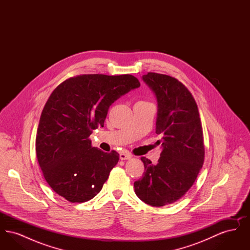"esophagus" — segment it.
<instances>
[{"instance_id": "34e87169", "label": "esophagus", "mask_w": 250, "mask_h": 250, "mask_svg": "<svg viewBox=\"0 0 250 250\" xmlns=\"http://www.w3.org/2000/svg\"><path fill=\"white\" fill-rule=\"evenodd\" d=\"M131 156L125 153H121L120 154V159L121 160H127V159H130Z\"/></svg>"}]
</instances>
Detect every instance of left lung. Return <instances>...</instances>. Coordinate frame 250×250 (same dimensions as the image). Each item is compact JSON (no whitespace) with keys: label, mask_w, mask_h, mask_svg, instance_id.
<instances>
[{"label":"left lung","mask_w":250,"mask_h":250,"mask_svg":"<svg viewBox=\"0 0 250 250\" xmlns=\"http://www.w3.org/2000/svg\"><path fill=\"white\" fill-rule=\"evenodd\" d=\"M157 102L155 133L161 154L154 165L142 157L144 175L134 183L143 202L160 207L182 198L194 184L204 161L202 124L195 99L178 80L157 73L143 75Z\"/></svg>","instance_id":"8db88e82"}]
</instances>
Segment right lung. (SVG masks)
Instances as JSON below:
<instances>
[{"label":"right lung","mask_w":250,"mask_h":250,"mask_svg":"<svg viewBox=\"0 0 250 250\" xmlns=\"http://www.w3.org/2000/svg\"><path fill=\"white\" fill-rule=\"evenodd\" d=\"M140 86L132 75H81L62 83L48 97L37 128L36 156L61 197L85 202L102 189L119 154L92 147L89 136L104 126L112 103Z\"/></svg>","instance_id":"obj_1"}]
</instances>
